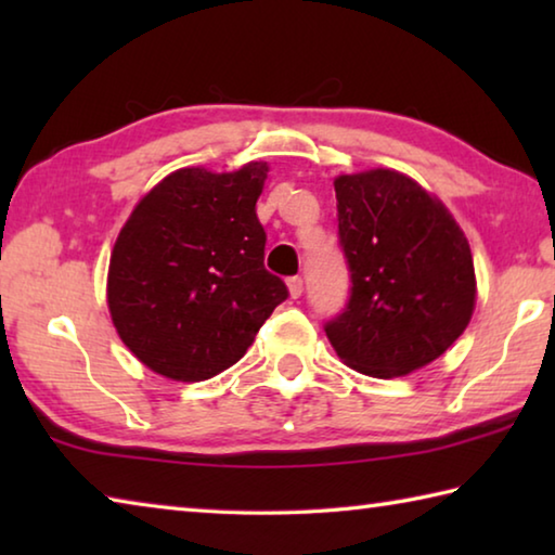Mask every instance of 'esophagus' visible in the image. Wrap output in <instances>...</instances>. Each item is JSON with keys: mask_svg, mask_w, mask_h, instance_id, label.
Segmentation results:
<instances>
[{"mask_svg": "<svg viewBox=\"0 0 555 555\" xmlns=\"http://www.w3.org/2000/svg\"><path fill=\"white\" fill-rule=\"evenodd\" d=\"M286 284H288L291 298H298L300 294H304V279H300V276H291V279L286 281Z\"/></svg>", "mask_w": 555, "mask_h": 555, "instance_id": "esophagus-1", "label": "esophagus"}]
</instances>
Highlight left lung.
Here are the masks:
<instances>
[{
    "label": "left lung",
    "mask_w": 555,
    "mask_h": 555,
    "mask_svg": "<svg viewBox=\"0 0 555 555\" xmlns=\"http://www.w3.org/2000/svg\"><path fill=\"white\" fill-rule=\"evenodd\" d=\"M337 237L350 298L325 323L337 357L370 377L426 367L475 311L473 251L453 215L389 168L337 176Z\"/></svg>",
    "instance_id": "obj_1"
}]
</instances>
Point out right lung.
Wrapping results in <instances>:
<instances>
[{
	"label": "right lung",
	"mask_w": 555,
	"mask_h": 555,
	"mask_svg": "<svg viewBox=\"0 0 555 555\" xmlns=\"http://www.w3.org/2000/svg\"><path fill=\"white\" fill-rule=\"evenodd\" d=\"M269 173L181 168L152 188L115 242L112 323L149 370L203 382L232 367L288 288L264 269L257 201Z\"/></svg>",
	"instance_id": "right-lung-1"
}]
</instances>
